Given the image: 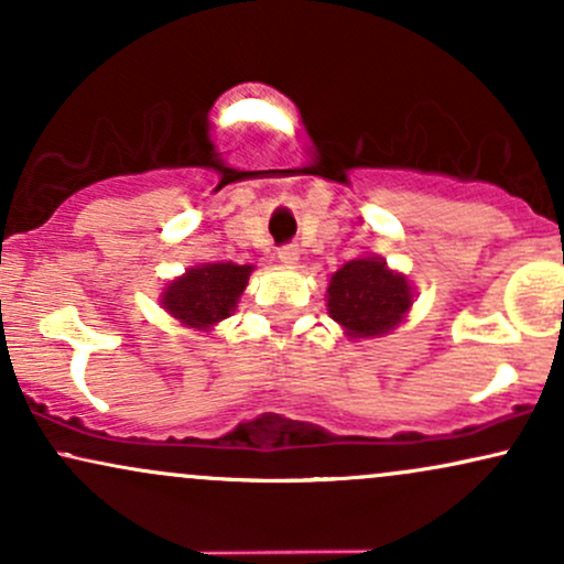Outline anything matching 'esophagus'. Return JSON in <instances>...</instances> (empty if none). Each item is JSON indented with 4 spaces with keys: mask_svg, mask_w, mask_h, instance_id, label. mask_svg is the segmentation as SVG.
Here are the masks:
<instances>
[{
    "mask_svg": "<svg viewBox=\"0 0 564 564\" xmlns=\"http://www.w3.org/2000/svg\"><path fill=\"white\" fill-rule=\"evenodd\" d=\"M278 260H281L283 264H296V260H300V249L296 246H281L278 249Z\"/></svg>",
    "mask_w": 564,
    "mask_h": 564,
    "instance_id": "1",
    "label": "esophagus"
}]
</instances>
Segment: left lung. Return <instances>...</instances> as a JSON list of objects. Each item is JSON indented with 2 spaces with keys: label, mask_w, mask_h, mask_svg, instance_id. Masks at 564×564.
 Wrapping results in <instances>:
<instances>
[{
  "label": "left lung",
  "mask_w": 564,
  "mask_h": 564,
  "mask_svg": "<svg viewBox=\"0 0 564 564\" xmlns=\"http://www.w3.org/2000/svg\"><path fill=\"white\" fill-rule=\"evenodd\" d=\"M411 302L408 281L387 270L381 257L347 262L328 286V315L358 339L390 332L403 321Z\"/></svg>",
  "instance_id": "8db88e82"
}]
</instances>
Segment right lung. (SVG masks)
Here are the masks:
<instances>
[{"label": "right lung", "instance_id": "1", "mask_svg": "<svg viewBox=\"0 0 564 564\" xmlns=\"http://www.w3.org/2000/svg\"><path fill=\"white\" fill-rule=\"evenodd\" d=\"M249 273L251 264L232 262L191 268L164 291V307L191 328L215 326L232 315L238 296L249 283Z\"/></svg>", "mask_w": 564, "mask_h": 564}]
</instances>
